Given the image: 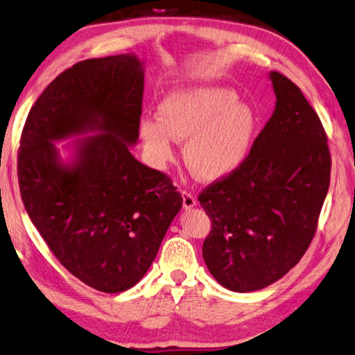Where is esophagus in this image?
<instances>
[{
	"instance_id": "1",
	"label": "esophagus",
	"mask_w": 355,
	"mask_h": 355,
	"mask_svg": "<svg viewBox=\"0 0 355 355\" xmlns=\"http://www.w3.org/2000/svg\"><path fill=\"white\" fill-rule=\"evenodd\" d=\"M182 196H183V207L186 211L192 209V207L197 205V200L193 198V196H191L189 192H182Z\"/></svg>"
}]
</instances>
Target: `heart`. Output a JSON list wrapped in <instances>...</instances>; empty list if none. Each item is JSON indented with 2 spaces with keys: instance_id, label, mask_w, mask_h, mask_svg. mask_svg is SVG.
I'll list each match as a JSON object with an SVG mask.
<instances>
[{
  "instance_id": "obj_1",
  "label": "heart",
  "mask_w": 355,
  "mask_h": 355,
  "mask_svg": "<svg viewBox=\"0 0 355 355\" xmlns=\"http://www.w3.org/2000/svg\"><path fill=\"white\" fill-rule=\"evenodd\" d=\"M159 116H143L140 137L157 168L173 158L175 140L184 141L187 168L203 182L231 175L251 150L259 116L251 104L226 86L173 89L158 107Z\"/></svg>"
}]
</instances>
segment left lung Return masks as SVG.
<instances>
[{"mask_svg":"<svg viewBox=\"0 0 355 355\" xmlns=\"http://www.w3.org/2000/svg\"><path fill=\"white\" fill-rule=\"evenodd\" d=\"M275 109L240 168L200 193L212 229L203 259L234 293H252L293 269L314 237L329 189L322 121L302 90L269 72Z\"/></svg>","mask_w":355,"mask_h":355,"instance_id":"1","label":"left lung"}]
</instances>
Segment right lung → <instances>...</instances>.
<instances>
[{
    "label": "right lung",
    "instance_id": "add662e5",
    "mask_svg": "<svg viewBox=\"0 0 355 355\" xmlns=\"http://www.w3.org/2000/svg\"><path fill=\"white\" fill-rule=\"evenodd\" d=\"M143 90L135 53L76 62L35 101L21 135L18 182L33 226L69 272L107 294L143 279L183 206L171 180L130 152Z\"/></svg>",
    "mask_w": 355,
    "mask_h": 355
}]
</instances>
